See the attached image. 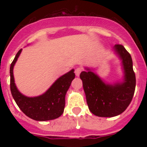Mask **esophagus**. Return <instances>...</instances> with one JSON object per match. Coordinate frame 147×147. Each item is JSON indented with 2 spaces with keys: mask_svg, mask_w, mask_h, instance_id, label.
Instances as JSON below:
<instances>
[{
  "mask_svg": "<svg viewBox=\"0 0 147 147\" xmlns=\"http://www.w3.org/2000/svg\"><path fill=\"white\" fill-rule=\"evenodd\" d=\"M82 71V68H81V67H77V68H76V70H75V74H76V76H80V73Z\"/></svg>",
  "mask_w": 147,
  "mask_h": 147,
  "instance_id": "obj_1",
  "label": "esophagus"
}]
</instances>
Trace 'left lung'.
Returning <instances> with one entry per match:
<instances>
[{
    "instance_id": "1",
    "label": "left lung",
    "mask_w": 147,
    "mask_h": 147,
    "mask_svg": "<svg viewBox=\"0 0 147 147\" xmlns=\"http://www.w3.org/2000/svg\"><path fill=\"white\" fill-rule=\"evenodd\" d=\"M114 50L123 63V82L109 85L92 71H82L80 74L89 110L99 117H113L122 113L130 104L136 89V74L131 55L120 44H116Z\"/></svg>"
}]
</instances>
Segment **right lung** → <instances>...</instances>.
Returning <instances> with one entry per match:
<instances>
[{
  "label": "right lung",
  "instance_id": "obj_1",
  "mask_svg": "<svg viewBox=\"0 0 147 147\" xmlns=\"http://www.w3.org/2000/svg\"><path fill=\"white\" fill-rule=\"evenodd\" d=\"M19 50L10 65V90L15 102L28 117L36 121L53 120L64 111L65 94L75 78L74 69L59 77L44 94L37 97H27L18 91L13 76V67L21 53Z\"/></svg>",
  "mask_w": 147,
  "mask_h": 147
}]
</instances>
